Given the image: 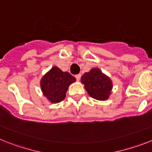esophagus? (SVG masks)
Instances as JSON below:
<instances>
[{
    "label": "esophagus",
    "instance_id": "34e87169",
    "mask_svg": "<svg viewBox=\"0 0 152 152\" xmlns=\"http://www.w3.org/2000/svg\"><path fill=\"white\" fill-rule=\"evenodd\" d=\"M75 77L76 78V80H78V81H79V80H80V78H81V74H77V75H76V76H75Z\"/></svg>",
    "mask_w": 152,
    "mask_h": 152
}]
</instances>
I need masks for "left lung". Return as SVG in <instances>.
<instances>
[{"mask_svg": "<svg viewBox=\"0 0 152 152\" xmlns=\"http://www.w3.org/2000/svg\"><path fill=\"white\" fill-rule=\"evenodd\" d=\"M81 83L88 94L96 100H107L112 94L113 81L99 68H92L85 72L81 77Z\"/></svg>", "mask_w": 152, "mask_h": 152, "instance_id": "obj_1", "label": "left lung"}]
</instances>
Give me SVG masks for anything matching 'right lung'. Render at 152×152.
I'll list each match as a JSON object with an SVG mask.
<instances>
[{
    "label": "right lung",
    "mask_w": 152,
    "mask_h": 152,
    "mask_svg": "<svg viewBox=\"0 0 152 152\" xmlns=\"http://www.w3.org/2000/svg\"><path fill=\"white\" fill-rule=\"evenodd\" d=\"M76 82L68 72H63L57 66H53L42 76L39 85L42 93L51 103H58L66 97L69 86Z\"/></svg>",
    "instance_id": "add662e5"
}]
</instances>
